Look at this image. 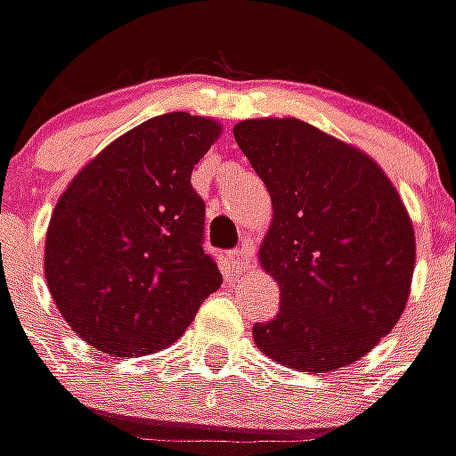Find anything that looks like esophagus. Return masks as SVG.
I'll list each match as a JSON object with an SVG mask.
<instances>
[{"mask_svg": "<svg viewBox=\"0 0 456 456\" xmlns=\"http://www.w3.org/2000/svg\"><path fill=\"white\" fill-rule=\"evenodd\" d=\"M250 260H253V248H250V245H242V248H237V250L232 253V265H234L237 271H245V268L250 265Z\"/></svg>", "mask_w": 456, "mask_h": 456, "instance_id": "34e87169", "label": "esophagus"}]
</instances>
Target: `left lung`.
I'll return each mask as SVG.
<instances>
[{
  "instance_id": "8db88e82",
  "label": "left lung",
  "mask_w": 456,
  "mask_h": 456,
  "mask_svg": "<svg viewBox=\"0 0 456 456\" xmlns=\"http://www.w3.org/2000/svg\"><path fill=\"white\" fill-rule=\"evenodd\" d=\"M234 139L271 193L257 260L281 312L253 325L255 346L299 371L366 356L411 297L415 232L387 173L359 147L299 118H250Z\"/></svg>"
}]
</instances>
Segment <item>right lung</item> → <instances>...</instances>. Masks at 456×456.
<instances>
[{"label":"right lung","mask_w":456,"mask_h":456,"mask_svg":"<svg viewBox=\"0 0 456 456\" xmlns=\"http://www.w3.org/2000/svg\"><path fill=\"white\" fill-rule=\"evenodd\" d=\"M222 123L165 113L126 131L71 177L53 206L43 273L59 314L102 354L173 346L222 286L203 253L193 165Z\"/></svg>","instance_id":"add662e5"}]
</instances>
